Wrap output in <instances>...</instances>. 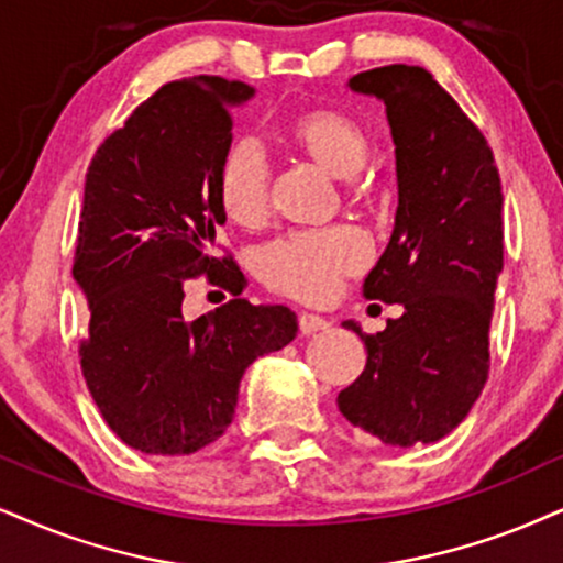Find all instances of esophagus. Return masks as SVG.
Segmentation results:
<instances>
[{"mask_svg":"<svg viewBox=\"0 0 563 563\" xmlns=\"http://www.w3.org/2000/svg\"><path fill=\"white\" fill-rule=\"evenodd\" d=\"M324 330H327V322L322 317H314V314L298 317V332H301V334H317V332H324Z\"/></svg>","mask_w":563,"mask_h":563,"instance_id":"esophagus-1","label":"esophagus"}]
</instances>
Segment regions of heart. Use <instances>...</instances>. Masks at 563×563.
Instances as JSON below:
<instances>
[{
    "label": "heart",
    "mask_w": 563,
    "mask_h": 563,
    "mask_svg": "<svg viewBox=\"0 0 563 563\" xmlns=\"http://www.w3.org/2000/svg\"><path fill=\"white\" fill-rule=\"evenodd\" d=\"M288 145L338 179H351L368 155L364 124L340 109H309L286 124ZM220 208L233 223L254 229L269 208V168L260 145L239 140L225 151L218 170ZM368 249L358 231L332 225L294 231L260 254L262 280L277 294L303 303H322L334 296L340 280L366 267Z\"/></svg>",
    "instance_id": "1"
}]
</instances>
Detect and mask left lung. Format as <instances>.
Returning <instances> with one entry per match:
<instances>
[{"mask_svg": "<svg viewBox=\"0 0 563 563\" xmlns=\"http://www.w3.org/2000/svg\"><path fill=\"white\" fill-rule=\"evenodd\" d=\"M387 106L397 216L364 296L402 303L376 334L358 332L366 368L338 408L368 439L431 444L457 429L488 379V327L504 267L501 179L486 137L423 67L351 77Z\"/></svg>", "mask_w": 563, "mask_h": 563, "instance_id": "obj_1", "label": "left lung"}]
</instances>
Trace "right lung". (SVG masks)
<instances>
[{
  "instance_id": "1",
  "label": "right lung",
  "mask_w": 563,
  "mask_h": 563,
  "mask_svg": "<svg viewBox=\"0 0 563 563\" xmlns=\"http://www.w3.org/2000/svg\"><path fill=\"white\" fill-rule=\"evenodd\" d=\"M254 88L223 77L166 82L92 155L73 275L88 298L80 366L103 421L132 450L191 454L233 421L252 361L296 338L288 306L233 298L187 322L184 283L244 290L218 257L225 223L218 170L233 140V106Z\"/></svg>"
}]
</instances>
